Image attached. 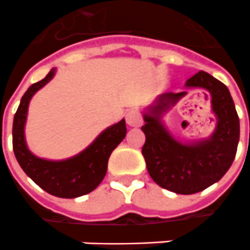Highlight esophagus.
Here are the masks:
<instances>
[{
  "label": "esophagus",
  "instance_id": "obj_1",
  "mask_svg": "<svg viewBox=\"0 0 250 250\" xmlns=\"http://www.w3.org/2000/svg\"><path fill=\"white\" fill-rule=\"evenodd\" d=\"M125 120H127V125H132V127H139L143 123V118L140 115L139 111L136 110L128 111L125 115Z\"/></svg>",
  "mask_w": 250,
  "mask_h": 250
}]
</instances>
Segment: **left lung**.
<instances>
[{
	"label": "left lung",
	"instance_id": "8db88e82",
	"mask_svg": "<svg viewBox=\"0 0 250 250\" xmlns=\"http://www.w3.org/2000/svg\"><path fill=\"white\" fill-rule=\"evenodd\" d=\"M186 88H203L210 94L217 125L209 138L182 142L169 132L163 116L187 91L160 94L143 112L146 143L142 153L149 176L164 189L192 195L204 191L227 173L237 152L240 120L228 87L205 71L188 79Z\"/></svg>",
	"mask_w": 250,
	"mask_h": 250
}]
</instances>
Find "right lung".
Here are the masks:
<instances>
[{"label":"right lung","mask_w":250,"mask_h":250,"mask_svg":"<svg viewBox=\"0 0 250 250\" xmlns=\"http://www.w3.org/2000/svg\"><path fill=\"white\" fill-rule=\"evenodd\" d=\"M55 68L40 82L31 84L23 94L13 120V151L23 172L43 191L62 199H74L94 191L107 172L111 152L125 139L127 127L122 119L102 131L88 147L63 160H49L36 156L27 148L25 139L27 108L38 90L54 78Z\"/></svg>","instance_id":"add662e5"}]
</instances>
